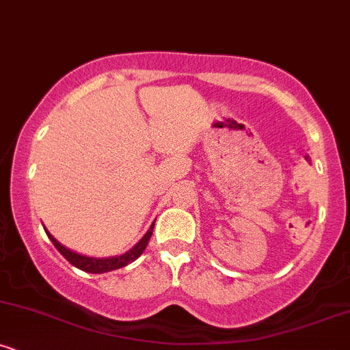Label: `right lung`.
<instances>
[{"label": "right lung", "mask_w": 350, "mask_h": 350, "mask_svg": "<svg viewBox=\"0 0 350 350\" xmlns=\"http://www.w3.org/2000/svg\"><path fill=\"white\" fill-rule=\"evenodd\" d=\"M152 230L153 227L150 228V230L144 235V239H142L133 249L126 252V254L120 255V257H110V258H92V257H85V255L77 254V252H71L66 249V247H63L58 240H55L53 235H50V232L46 230L44 232H46V235L50 237V240L53 242L56 250H58L71 265H75L77 269L85 270V272H90V273H103V272H110V270L122 269V267L129 265L130 262L137 260V258L140 257V255L144 254V250L146 249V243H148L150 237H152Z\"/></svg>", "instance_id": "obj_1"}]
</instances>
